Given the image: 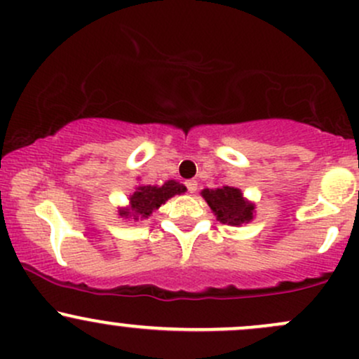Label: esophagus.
I'll return each mask as SVG.
<instances>
[{"label": "esophagus", "mask_w": 359, "mask_h": 359, "mask_svg": "<svg viewBox=\"0 0 359 359\" xmlns=\"http://www.w3.org/2000/svg\"><path fill=\"white\" fill-rule=\"evenodd\" d=\"M196 187H198V183H196L195 180H188L187 181V188H188V191H190V194H195Z\"/></svg>", "instance_id": "esophagus-1"}]
</instances>
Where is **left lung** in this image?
<instances>
[{
  "mask_svg": "<svg viewBox=\"0 0 359 359\" xmlns=\"http://www.w3.org/2000/svg\"><path fill=\"white\" fill-rule=\"evenodd\" d=\"M202 196L209 203L217 221H221L222 224L241 226L253 219L255 205L243 198V194L238 188L222 187L215 188V190L205 188V190H202Z\"/></svg>",
  "mask_w": 359,
  "mask_h": 359,
  "instance_id": "8db88e82",
  "label": "left lung"
}]
</instances>
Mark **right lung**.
<instances>
[{"label":"right lung","instance_id":"obj_1","mask_svg":"<svg viewBox=\"0 0 359 359\" xmlns=\"http://www.w3.org/2000/svg\"><path fill=\"white\" fill-rule=\"evenodd\" d=\"M184 191H187V187H183L175 180L165 181L163 187H150V184L138 187L133 191V195H130V207L119 210V215L121 217H132L135 221L147 219L154 210L159 209L171 196L184 194Z\"/></svg>","mask_w":359,"mask_h":359}]
</instances>
